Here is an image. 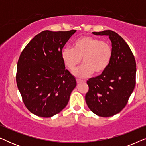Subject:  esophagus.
<instances>
[{
    "mask_svg": "<svg viewBox=\"0 0 146 146\" xmlns=\"http://www.w3.org/2000/svg\"><path fill=\"white\" fill-rule=\"evenodd\" d=\"M76 82H77V83L78 84V83L82 82H83V80H80V79H76Z\"/></svg>",
    "mask_w": 146,
    "mask_h": 146,
    "instance_id": "esophagus-1",
    "label": "esophagus"
}]
</instances>
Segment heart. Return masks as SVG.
<instances>
[{
	"instance_id": "1",
	"label": "heart",
	"mask_w": 146,
	"mask_h": 146,
	"mask_svg": "<svg viewBox=\"0 0 146 146\" xmlns=\"http://www.w3.org/2000/svg\"><path fill=\"white\" fill-rule=\"evenodd\" d=\"M112 56V48L108 42L89 36L80 37L74 42L73 49L65 48L61 52L63 62L70 70H73L82 58L84 64L73 72L74 75L80 78L93 72L102 74L109 66Z\"/></svg>"
}]
</instances>
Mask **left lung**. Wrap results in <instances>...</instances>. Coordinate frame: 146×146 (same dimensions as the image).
I'll return each instance as SVG.
<instances>
[{
    "label": "left lung",
    "mask_w": 146,
    "mask_h": 146,
    "mask_svg": "<svg viewBox=\"0 0 146 146\" xmlns=\"http://www.w3.org/2000/svg\"><path fill=\"white\" fill-rule=\"evenodd\" d=\"M92 34L108 36L113 56L109 66L102 74L87 81L89 90L85 96L86 102L98 116H112L125 106L135 88V58L124 40L115 32L106 30Z\"/></svg>",
    "instance_id": "obj_1"
}]
</instances>
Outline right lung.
<instances>
[{
    "label": "right lung",
    "instance_id": "1",
    "mask_svg": "<svg viewBox=\"0 0 146 146\" xmlns=\"http://www.w3.org/2000/svg\"><path fill=\"white\" fill-rule=\"evenodd\" d=\"M76 31H42L22 52L17 84L24 104L33 114L52 117L68 104L76 81L65 69L61 52Z\"/></svg>",
    "mask_w": 146,
    "mask_h": 146
}]
</instances>
